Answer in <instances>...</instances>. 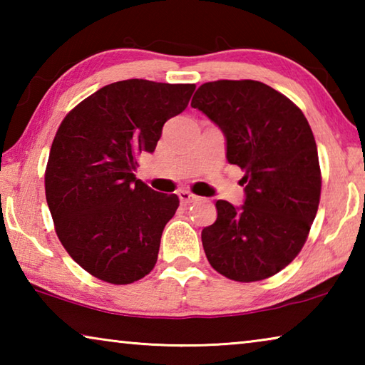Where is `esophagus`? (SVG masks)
Returning a JSON list of instances; mask_svg holds the SVG:
<instances>
[{"label": "esophagus", "mask_w": 365, "mask_h": 365, "mask_svg": "<svg viewBox=\"0 0 365 365\" xmlns=\"http://www.w3.org/2000/svg\"><path fill=\"white\" fill-rule=\"evenodd\" d=\"M177 195H178V197H180L182 205H190V202H193V201L197 200V196L193 195V193H190L188 190H180Z\"/></svg>", "instance_id": "obj_1"}]
</instances>
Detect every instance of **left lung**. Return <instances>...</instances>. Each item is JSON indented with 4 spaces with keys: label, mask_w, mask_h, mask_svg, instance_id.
<instances>
[{
    "label": "left lung",
    "mask_w": 365,
    "mask_h": 365,
    "mask_svg": "<svg viewBox=\"0 0 365 365\" xmlns=\"http://www.w3.org/2000/svg\"><path fill=\"white\" fill-rule=\"evenodd\" d=\"M191 108L220 128L227 160L245 170V205L219 200L217 219L202 228L207 261L235 282L269 279L298 256L317 214L322 178L309 122L256 80L207 82Z\"/></svg>",
    "instance_id": "obj_1"
}]
</instances>
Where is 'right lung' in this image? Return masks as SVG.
<instances>
[{"mask_svg": "<svg viewBox=\"0 0 365 365\" xmlns=\"http://www.w3.org/2000/svg\"><path fill=\"white\" fill-rule=\"evenodd\" d=\"M196 86L143 78L103 86L64 117L53 140L45 191L58 238L96 279L127 285L150 274L177 195L135 177L164 123L180 114Z\"/></svg>", "mask_w": 365, "mask_h": 365, "instance_id": "add662e5", "label": "right lung"}]
</instances>
